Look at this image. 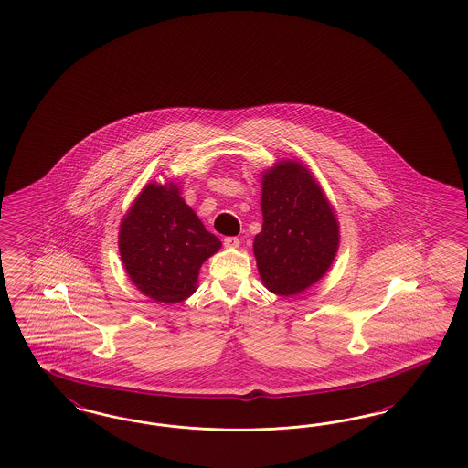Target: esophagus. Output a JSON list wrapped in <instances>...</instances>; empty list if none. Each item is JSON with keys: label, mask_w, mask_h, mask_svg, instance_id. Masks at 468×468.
I'll return each instance as SVG.
<instances>
[{"label": "esophagus", "mask_w": 468, "mask_h": 468, "mask_svg": "<svg viewBox=\"0 0 468 468\" xmlns=\"http://www.w3.org/2000/svg\"><path fill=\"white\" fill-rule=\"evenodd\" d=\"M223 242H225V247H228V249H237L240 245V240L237 237H226Z\"/></svg>", "instance_id": "obj_1"}]
</instances>
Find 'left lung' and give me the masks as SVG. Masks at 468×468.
I'll return each mask as SVG.
<instances>
[{
  "label": "left lung",
  "mask_w": 468,
  "mask_h": 468,
  "mask_svg": "<svg viewBox=\"0 0 468 468\" xmlns=\"http://www.w3.org/2000/svg\"><path fill=\"white\" fill-rule=\"evenodd\" d=\"M261 210L254 256L262 282L275 294H298L315 283L336 256V216L317 181L296 162L264 172Z\"/></svg>",
  "instance_id": "left-lung-1"
}]
</instances>
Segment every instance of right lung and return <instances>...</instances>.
I'll return each instance as SVG.
<instances>
[{"mask_svg": "<svg viewBox=\"0 0 468 468\" xmlns=\"http://www.w3.org/2000/svg\"><path fill=\"white\" fill-rule=\"evenodd\" d=\"M118 247L139 291L160 303H181L195 292L202 262L221 240L207 231L177 187L148 185L122 221Z\"/></svg>", "mask_w": 468, "mask_h": 468, "instance_id": "add662e5", "label": "right lung"}]
</instances>
